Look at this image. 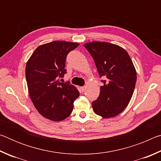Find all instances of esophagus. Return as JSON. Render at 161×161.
Listing matches in <instances>:
<instances>
[{
  "instance_id": "34e87169",
  "label": "esophagus",
  "mask_w": 161,
  "mask_h": 161,
  "mask_svg": "<svg viewBox=\"0 0 161 161\" xmlns=\"http://www.w3.org/2000/svg\"><path fill=\"white\" fill-rule=\"evenodd\" d=\"M85 89H86V87L85 86H81L80 87V90H81V92H84V90H85Z\"/></svg>"
}]
</instances>
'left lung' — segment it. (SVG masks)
<instances>
[{"instance_id":"1","label":"left lung","mask_w":161,"mask_h":161,"mask_svg":"<svg viewBox=\"0 0 161 161\" xmlns=\"http://www.w3.org/2000/svg\"><path fill=\"white\" fill-rule=\"evenodd\" d=\"M93 58L103 85L92 102L94 112L108 119L121 113L129 104L135 89L136 71L127 52L120 46L106 42L84 45Z\"/></svg>"}]
</instances>
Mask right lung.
I'll use <instances>...</instances> for the list:
<instances>
[{
    "label": "right lung",
    "mask_w": 161,
    "mask_h": 161,
    "mask_svg": "<svg viewBox=\"0 0 161 161\" xmlns=\"http://www.w3.org/2000/svg\"><path fill=\"white\" fill-rule=\"evenodd\" d=\"M77 42L53 41L40 45L27 62L26 81L30 97L42 116L59 121L69 116L80 92L69 82H59L66 74L67 54Z\"/></svg>",
    "instance_id": "1"
}]
</instances>
